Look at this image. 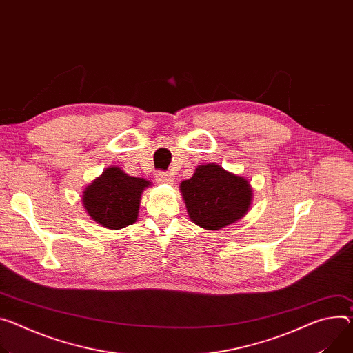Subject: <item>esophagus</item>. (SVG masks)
Instances as JSON below:
<instances>
[{"label":"esophagus","instance_id":"obj_1","mask_svg":"<svg viewBox=\"0 0 353 353\" xmlns=\"http://www.w3.org/2000/svg\"><path fill=\"white\" fill-rule=\"evenodd\" d=\"M156 181L160 183V184H172L173 183L170 174H168L166 172H157L156 173Z\"/></svg>","mask_w":353,"mask_h":353}]
</instances>
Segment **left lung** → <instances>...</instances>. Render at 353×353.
Returning <instances> with one entry per match:
<instances>
[{
  "instance_id": "obj_1",
  "label": "left lung",
  "mask_w": 353,
  "mask_h": 353,
  "mask_svg": "<svg viewBox=\"0 0 353 353\" xmlns=\"http://www.w3.org/2000/svg\"><path fill=\"white\" fill-rule=\"evenodd\" d=\"M180 191L188 216L204 230H221L241 219L253 194L245 177L215 163L199 166L193 177L181 181Z\"/></svg>"
}]
</instances>
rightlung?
Listing matches in <instances>:
<instances>
[{
  "label": "right lung",
  "instance_id": "right-lung-1",
  "mask_svg": "<svg viewBox=\"0 0 353 353\" xmlns=\"http://www.w3.org/2000/svg\"><path fill=\"white\" fill-rule=\"evenodd\" d=\"M148 185L150 181L111 166L84 190L83 204L100 225L121 230L137 221L142 191Z\"/></svg>",
  "mask_w": 353,
  "mask_h": 353
}]
</instances>
